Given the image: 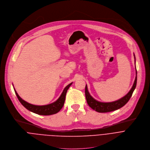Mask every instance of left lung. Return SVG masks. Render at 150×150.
Returning <instances> with one entry per match:
<instances>
[{
	"mask_svg": "<svg viewBox=\"0 0 150 150\" xmlns=\"http://www.w3.org/2000/svg\"><path fill=\"white\" fill-rule=\"evenodd\" d=\"M134 57H135V55H134ZM137 71L136 70V77H135L134 84L132 86V87L131 88V91L128 92V93L126 96L123 97L122 98L118 100L112 102L103 103V102H100L96 100L91 96V95L89 94V93L87 91V85H86L85 95H86V98L87 104L92 109H93V110H95L96 112H98L100 113L112 112V111L117 110L119 108H122L129 101V100L130 99L131 97L132 96V93L136 87L137 81Z\"/></svg>",
	"mask_w": 150,
	"mask_h": 150,
	"instance_id": "8db88e82",
	"label": "left lung"
}]
</instances>
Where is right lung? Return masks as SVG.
Listing matches in <instances>:
<instances>
[{
    "mask_svg": "<svg viewBox=\"0 0 150 150\" xmlns=\"http://www.w3.org/2000/svg\"><path fill=\"white\" fill-rule=\"evenodd\" d=\"M71 84H72V83H70L69 85H67L65 87L62 95L58 99V100L57 101H55V102H54L52 103H51V104H49L47 105H44V106L34 105L30 104V103L25 102V100H22L20 98V96L18 95V94L16 92L15 88H14V91H15V94H16L18 100L26 109H27L29 111L33 112L38 115H51L57 113L63 108L64 102H65L66 95V93L67 92V90L69 89L70 86L71 85Z\"/></svg>",
    "mask_w": 150,
    "mask_h": 150,
    "instance_id": "right-lung-1",
    "label": "right lung"
}]
</instances>
